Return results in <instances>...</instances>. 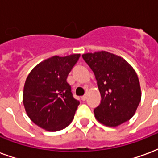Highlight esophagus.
I'll list each match as a JSON object with an SVG mask.
<instances>
[{"mask_svg":"<svg viewBox=\"0 0 158 158\" xmlns=\"http://www.w3.org/2000/svg\"><path fill=\"white\" fill-rule=\"evenodd\" d=\"M86 98H87V95H85V96H83L82 97H81V100H82V101H85Z\"/></svg>","mask_w":158,"mask_h":158,"instance_id":"obj_1","label":"esophagus"}]
</instances>
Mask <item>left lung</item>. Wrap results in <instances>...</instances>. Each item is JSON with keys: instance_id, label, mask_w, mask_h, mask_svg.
<instances>
[{"instance_id": "1", "label": "left lung", "mask_w": 158, "mask_h": 158, "mask_svg": "<svg viewBox=\"0 0 158 158\" xmlns=\"http://www.w3.org/2000/svg\"><path fill=\"white\" fill-rule=\"evenodd\" d=\"M92 69L101 93V104L94 110L97 121L117 127L129 121L141 99L138 76L121 56L102 51L82 55Z\"/></svg>"}]
</instances>
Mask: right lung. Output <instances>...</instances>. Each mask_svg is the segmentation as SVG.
Returning a JSON list of instances; mask_svg holds the SVG:
<instances>
[{"label": "right lung", "instance_id": "1", "mask_svg": "<svg viewBox=\"0 0 158 158\" xmlns=\"http://www.w3.org/2000/svg\"><path fill=\"white\" fill-rule=\"evenodd\" d=\"M79 56H52L36 65L27 77L23 106L31 121L42 129L58 131L74 118L79 102L73 98L67 78Z\"/></svg>", "mask_w": 158, "mask_h": 158}]
</instances>
